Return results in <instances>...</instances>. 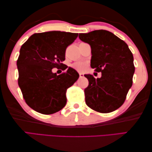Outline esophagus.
Here are the masks:
<instances>
[{"instance_id": "1", "label": "esophagus", "mask_w": 152, "mask_h": 152, "mask_svg": "<svg viewBox=\"0 0 152 152\" xmlns=\"http://www.w3.org/2000/svg\"><path fill=\"white\" fill-rule=\"evenodd\" d=\"M79 75H80V78H82V77H83V74L82 72H80Z\"/></svg>"}]
</instances>
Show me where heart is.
I'll list each match as a JSON object with an SVG mask.
<instances>
[{
  "label": "heart",
  "mask_w": 152,
  "mask_h": 152,
  "mask_svg": "<svg viewBox=\"0 0 152 152\" xmlns=\"http://www.w3.org/2000/svg\"><path fill=\"white\" fill-rule=\"evenodd\" d=\"M72 67L78 71H84L87 67V64L83 62H77L72 64Z\"/></svg>",
  "instance_id": "b5f03b06"
}]
</instances>
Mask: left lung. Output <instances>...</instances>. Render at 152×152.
<instances>
[{
    "instance_id": "obj_1",
    "label": "left lung",
    "mask_w": 152,
    "mask_h": 152,
    "mask_svg": "<svg viewBox=\"0 0 152 152\" xmlns=\"http://www.w3.org/2000/svg\"><path fill=\"white\" fill-rule=\"evenodd\" d=\"M79 38L91 47V67L102 73L96 79L84 75L89 81L84 89L86 104L99 112L114 111L124 104L133 84V53L124 40L106 30L80 33Z\"/></svg>"
}]
</instances>
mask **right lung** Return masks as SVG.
Instances as JSON below:
<instances>
[{
  "instance_id": "obj_1",
  "label": "right lung",
  "mask_w": 152,
  "mask_h": 152,
  "mask_svg": "<svg viewBox=\"0 0 152 152\" xmlns=\"http://www.w3.org/2000/svg\"><path fill=\"white\" fill-rule=\"evenodd\" d=\"M78 33L48 31L35 33L22 45L17 61L18 85L27 104L43 114H52L64 107L67 89L79 78L76 70L62 63L68 46ZM66 73L57 75L53 67Z\"/></svg>"
}]
</instances>
